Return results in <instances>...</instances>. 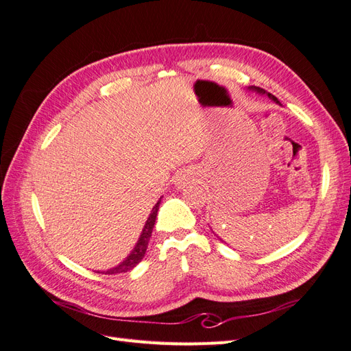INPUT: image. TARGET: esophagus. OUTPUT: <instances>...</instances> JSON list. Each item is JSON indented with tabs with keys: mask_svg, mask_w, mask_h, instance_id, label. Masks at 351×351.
I'll return each instance as SVG.
<instances>
[{
	"mask_svg": "<svg viewBox=\"0 0 351 351\" xmlns=\"http://www.w3.org/2000/svg\"><path fill=\"white\" fill-rule=\"evenodd\" d=\"M187 182V177H186V174H180L177 178H176V186L178 187V189H182L183 186H184V183Z\"/></svg>",
	"mask_w": 351,
	"mask_h": 351,
	"instance_id": "1",
	"label": "esophagus"
}]
</instances>
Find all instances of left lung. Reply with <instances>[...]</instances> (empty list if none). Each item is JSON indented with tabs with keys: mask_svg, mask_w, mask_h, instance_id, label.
<instances>
[{
	"mask_svg": "<svg viewBox=\"0 0 351 351\" xmlns=\"http://www.w3.org/2000/svg\"><path fill=\"white\" fill-rule=\"evenodd\" d=\"M247 89H249V90H252V92H254V93H258V95H261V97H263V95H265V97H268V98H269L271 101H274L275 104H278V105H281V104H280V101H278L277 98H275V97H274V95L268 93V92H267V90H265V89H261V88H256V86H249ZM215 236H217V234H215ZM217 237H218V236H217ZM219 240H221V239H219Z\"/></svg>",
	"mask_w": 351,
	"mask_h": 351,
	"instance_id": "left-lung-1",
	"label": "left lung"
}]
</instances>
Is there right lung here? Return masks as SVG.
<instances>
[{
  "instance_id": "right-lung-1",
  "label": "right lung",
  "mask_w": 351,
  "mask_h": 351,
  "mask_svg": "<svg viewBox=\"0 0 351 351\" xmlns=\"http://www.w3.org/2000/svg\"><path fill=\"white\" fill-rule=\"evenodd\" d=\"M161 199L162 196L159 197V200L155 204V206L152 208L149 217L146 219V224L141 232L139 239H137V243L134 244V247L132 249V252L127 254V258L123 259V262H120L119 265H115L114 268H110L107 271H97V272H102V274H120V272H127L133 269L137 263H139L143 258H145V253L147 249V243L151 240L152 236V230L155 226V221H156V215H158V210H159V205H161Z\"/></svg>"
}]
</instances>
